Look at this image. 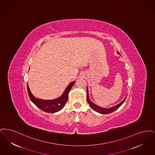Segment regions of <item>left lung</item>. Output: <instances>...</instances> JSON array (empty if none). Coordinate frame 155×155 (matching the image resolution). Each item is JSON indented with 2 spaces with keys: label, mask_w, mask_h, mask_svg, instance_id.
Returning <instances> with one entry per match:
<instances>
[{
  "label": "left lung",
  "mask_w": 155,
  "mask_h": 155,
  "mask_svg": "<svg viewBox=\"0 0 155 155\" xmlns=\"http://www.w3.org/2000/svg\"><path fill=\"white\" fill-rule=\"evenodd\" d=\"M117 53V54H119V53L118 51ZM126 97H127V96L125 97V98L123 101H121L120 103H119V104L115 105L114 107H112L110 108H102V107L97 105L93 103L92 101L90 100L89 95H88V88L87 87V100L88 103L89 104L90 107L92 108L94 110H95L97 112H98V113L101 114H110V113H112V112H114V110H116L117 109L119 108L121 105L123 104V102L126 100Z\"/></svg>",
  "instance_id": "8db88e82"
}]
</instances>
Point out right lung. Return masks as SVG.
<instances>
[{"label": "right lung", "mask_w": 155, "mask_h": 155, "mask_svg": "<svg viewBox=\"0 0 155 155\" xmlns=\"http://www.w3.org/2000/svg\"><path fill=\"white\" fill-rule=\"evenodd\" d=\"M74 83V81L71 82L65 88L64 93L58 98L54 100H41L35 97L31 93L28 84H27V90L31 100L36 107L46 112L53 114L60 111L64 108L68 101V94Z\"/></svg>", "instance_id": "add662e5"}]
</instances>
